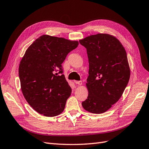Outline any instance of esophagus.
<instances>
[{
	"label": "esophagus",
	"mask_w": 149,
	"mask_h": 149,
	"mask_svg": "<svg viewBox=\"0 0 149 149\" xmlns=\"http://www.w3.org/2000/svg\"><path fill=\"white\" fill-rule=\"evenodd\" d=\"M74 83L77 85H82V81H76L74 80Z\"/></svg>",
	"instance_id": "34e87169"
}]
</instances>
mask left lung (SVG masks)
<instances>
[{
    "instance_id": "8db88e82",
    "label": "left lung",
    "mask_w": 149,
    "mask_h": 149,
    "mask_svg": "<svg viewBox=\"0 0 149 149\" xmlns=\"http://www.w3.org/2000/svg\"><path fill=\"white\" fill-rule=\"evenodd\" d=\"M79 42L86 48L89 62L88 96L82 106L88 112L102 113L119 100L128 84L127 54L117 38L107 34L91 35Z\"/></svg>"
}]
</instances>
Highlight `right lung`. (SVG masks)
Segmentation results:
<instances>
[{
    "instance_id": "right-lung-1",
    "label": "right lung",
    "mask_w": 149,
    "mask_h": 149,
    "mask_svg": "<svg viewBox=\"0 0 149 149\" xmlns=\"http://www.w3.org/2000/svg\"><path fill=\"white\" fill-rule=\"evenodd\" d=\"M78 41L43 35L27 49L19 66L21 91L27 102L38 113L55 117L61 113L72 90L62 63Z\"/></svg>"
}]
</instances>
